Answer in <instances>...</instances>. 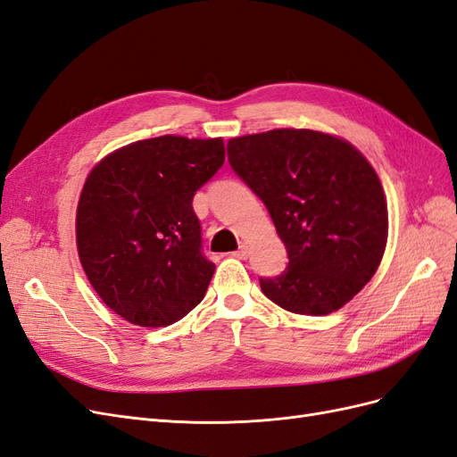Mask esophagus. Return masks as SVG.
<instances>
[{"instance_id":"1","label":"esophagus","mask_w":457,"mask_h":457,"mask_svg":"<svg viewBox=\"0 0 457 457\" xmlns=\"http://www.w3.org/2000/svg\"><path fill=\"white\" fill-rule=\"evenodd\" d=\"M232 255L237 259H247V257H250V247L244 244V245H240V250H237Z\"/></svg>"}]
</instances>
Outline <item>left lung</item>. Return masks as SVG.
Returning <instances> with one entry per match:
<instances>
[{
	"mask_svg": "<svg viewBox=\"0 0 457 457\" xmlns=\"http://www.w3.org/2000/svg\"><path fill=\"white\" fill-rule=\"evenodd\" d=\"M228 162L267 205L287 267L259 278L276 305L322 316L376 274L389 232L378 173L351 143L312 129H272L227 145Z\"/></svg>",
	"mask_w": 457,
	"mask_h": 457,
	"instance_id": "left-lung-1",
	"label": "left lung"
}]
</instances>
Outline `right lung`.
Listing matches in <instances>:
<instances>
[{
	"instance_id": "right-lung-1",
	"label": "right lung",
	"mask_w": 457,
	"mask_h": 457,
	"mask_svg": "<svg viewBox=\"0 0 457 457\" xmlns=\"http://www.w3.org/2000/svg\"><path fill=\"white\" fill-rule=\"evenodd\" d=\"M223 162V139L163 135L114 150L86 179L76 213L79 261L123 320L170 326L204 299L215 265L202 253L192 198Z\"/></svg>"
}]
</instances>
